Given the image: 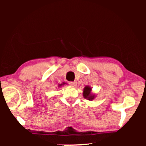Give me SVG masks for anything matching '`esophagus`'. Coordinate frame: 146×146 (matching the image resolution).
Listing matches in <instances>:
<instances>
[{
  "mask_svg": "<svg viewBox=\"0 0 146 146\" xmlns=\"http://www.w3.org/2000/svg\"><path fill=\"white\" fill-rule=\"evenodd\" d=\"M70 84H71L72 86L75 87L77 86V82H70Z\"/></svg>",
  "mask_w": 146,
  "mask_h": 146,
  "instance_id": "1",
  "label": "esophagus"
}]
</instances>
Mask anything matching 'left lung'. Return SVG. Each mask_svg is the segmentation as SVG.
<instances>
[{"label": "left lung", "mask_w": 146, "mask_h": 146, "mask_svg": "<svg viewBox=\"0 0 146 146\" xmlns=\"http://www.w3.org/2000/svg\"><path fill=\"white\" fill-rule=\"evenodd\" d=\"M91 90H92V88L89 86H86L84 87L83 90V96L84 98L86 100H90V101H92L95 99V94L91 93Z\"/></svg>", "instance_id": "obj_1"}]
</instances>
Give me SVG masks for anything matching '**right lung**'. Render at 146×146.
Wrapping results in <instances>:
<instances>
[{"instance_id":"add662e5","label":"right lung","mask_w":146,"mask_h":146,"mask_svg":"<svg viewBox=\"0 0 146 146\" xmlns=\"http://www.w3.org/2000/svg\"><path fill=\"white\" fill-rule=\"evenodd\" d=\"M64 84H66V83H65V82H62V84H60L58 85V87H60V86H63V85H64Z\"/></svg>"}]
</instances>
